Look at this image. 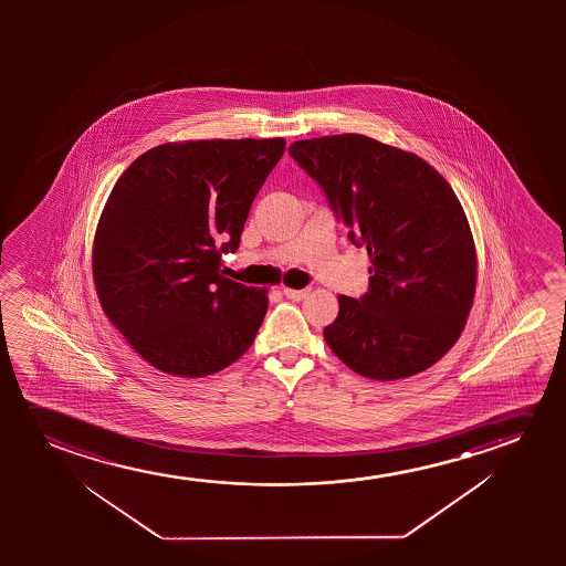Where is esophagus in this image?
<instances>
[{
	"instance_id": "obj_1",
	"label": "esophagus",
	"mask_w": 566,
	"mask_h": 566,
	"mask_svg": "<svg viewBox=\"0 0 566 566\" xmlns=\"http://www.w3.org/2000/svg\"><path fill=\"white\" fill-rule=\"evenodd\" d=\"M284 295L292 302H302L307 295H310V287H303V290H292V287H284Z\"/></svg>"
}]
</instances>
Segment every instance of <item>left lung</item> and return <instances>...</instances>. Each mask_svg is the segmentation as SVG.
Instances as JSON below:
<instances>
[{
	"label": "left lung",
	"mask_w": 566,
	"mask_h": 566,
	"mask_svg": "<svg viewBox=\"0 0 566 566\" xmlns=\"http://www.w3.org/2000/svg\"><path fill=\"white\" fill-rule=\"evenodd\" d=\"M287 153L371 256L367 292L338 297L326 344L367 379L426 371L472 310L475 248L457 195L419 156L356 133L295 140Z\"/></svg>",
	"instance_id": "1"
}]
</instances>
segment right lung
<instances>
[{"instance_id": "right-lung-1", "label": "right lung", "mask_w": 566, "mask_h": 566, "mask_svg": "<svg viewBox=\"0 0 566 566\" xmlns=\"http://www.w3.org/2000/svg\"><path fill=\"white\" fill-rule=\"evenodd\" d=\"M284 139L150 148L117 179L94 238L102 310L133 349L176 377L222 371L248 352L264 290L220 274Z\"/></svg>"}]
</instances>
